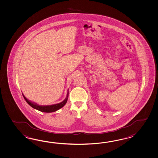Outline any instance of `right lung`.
I'll use <instances>...</instances> for the list:
<instances>
[{"label":"right lung","mask_w":158,"mask_h":158,"mask_svg":"<svg viewBox=\"0 0 158 158\" xmlns=\"http://www.w3.org/2000/svg\"><path fill=\"white\" fill-rule=\"evenodd\" d=\"M23 96L24 97V100L28 103V104L30 105L33 108L36 109L38 110H40L42 112H46V113H50V112H53L55 111H57V110L60 109L62 107H63L64 105L66 104L68 96H69V90L68 91L67 96L65 98V100L63 101H62L60 103L56 104H53V105H38L34 102L28 100L27 98H26L23 94H22Z\"/></svg>","instance_id":"right-lung-1"}]
</instances>
